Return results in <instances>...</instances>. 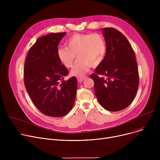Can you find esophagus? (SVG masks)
I'll use <instances>...</instances> for the list:
<instances>
[{
    "mask_svg": "<svg viewBox=\"0 0 160 160\" xmlns=\"http://www.w3.org/2000/svg\"><path fill=\"white\" fill-rule=\"evenodd\" d=\"M85 78H78V82H82L83 80H84Z\"/></svg>",
    "mask_w": 160,
    "mask_h": 160,
    "instance_id": "34e87169",
    "label": "esophagus"
}]
</instances>
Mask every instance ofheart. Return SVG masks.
<instances>
[{
    "label": "heart",
    "mask_w": 160,
    "mask_h": 160,
    "mask_svg": "<svg viewBox=\"0 0 160 160\" xmlns=\"http://www.w3.org/2000/svg\"><path fill=\"white\" fill-rule=\"evenodd\" d=\"M67 48H58L57 57L67 68L72 67L77 56L78 61L71 71L74 77L82 78L91 66L97 67L102 62L106 47L102 38L97 33H75L65 43Z\"/></svg>",
    "instance_id": "1"
}]
</instances>
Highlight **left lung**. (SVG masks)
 <instances>
[{"instance_id": "8db88e82", "label": "left lung", "mask_w": 160, "mask_h": 160, "mask_svg": "<svg viewBox=\"0 0 160 160\" xmlns=\"http://www.w3.org/2000/svg\"><path fill=\"white\" fill-rule=\"evenodd\" d=\"M102 31L106 56L90 77L94 81L95 93L100 104L110 112H118L127 108L137 93V62L132 46L121 32L113 28H103Z\"/></svg>"}]
</instances>
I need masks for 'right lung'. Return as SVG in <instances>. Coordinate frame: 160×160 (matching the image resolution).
Returning a JSON list of instances; mask_svg holds the SVG:
<instances>
[{
  "instance_id": "right-lung-1",
  "label": "right lung",
  "mask_w": 160,
  "mask_h": 160,
  "mask_svg": "<svg viewBox=\"0 0 160 160\" xmlns=\"http://www.w3.org/2000/svg\"><path fill=\"white\" fill-rule=\"evenodd\" d=\"M65 34L50 33L38 38L24 64V85L32 102L41 112L53 117L68 113L77 94V78L63 80L69 72L57 57L58 46Z\"/></svg>"
}]
</instances>
